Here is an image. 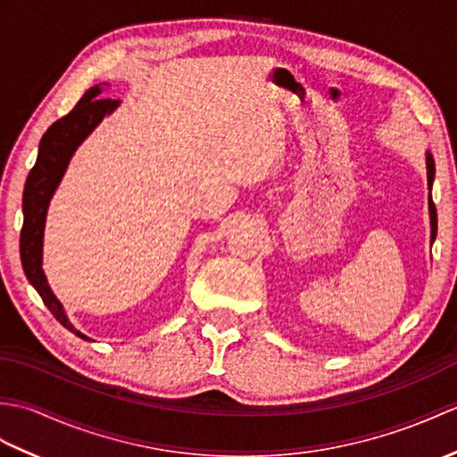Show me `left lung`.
<instances>
[{
  "instance_id": "obj_1",
  "label": "left lung",
  "mask_w": 457,
  "mask_h": 457,
  "mask_svg": "<svg viewBox=\"0 0 457 457\" xmlns=\"http://www.w3.org/2000/svg\"><path fill=\"white\" fill-rule=\"evenodd\" d=\"M426 167H428V184L432 187V180H434V159H432L430 153L426 154ZM428 206H430V226H432V241H434L436 231H438V216H436V206H434V202H432V196H430Z\"/></svg>"
}]
</instances>
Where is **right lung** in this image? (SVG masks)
<instances>
[{"label":"right lung","instance_id":"right-lung-1","mask_svg":"<svg viewBox=\"0 0 457 457\" xmlns=\"http://www.w3.org/2000/svg\"><path fill=\"white\" fill-rule=\"evenodd\" d=\"M100 86H94L64 118L56 120L43 135L41 143H38L37 162L25 182L23 228L21 237H19L21 263L29 283L37 288V293L41 295L43 303L58 322L82 339L90 337L80 334L79 329L68 322L62 304L58 303L51 287L46 283V277L43 273V231L48 202H51L58 182L62 179L72 153L88 137L96 125L104 120L105 113H112L118 108V100H100Z\"/></svg>","mask_w":457,"mask_h":457}]
</instances>
